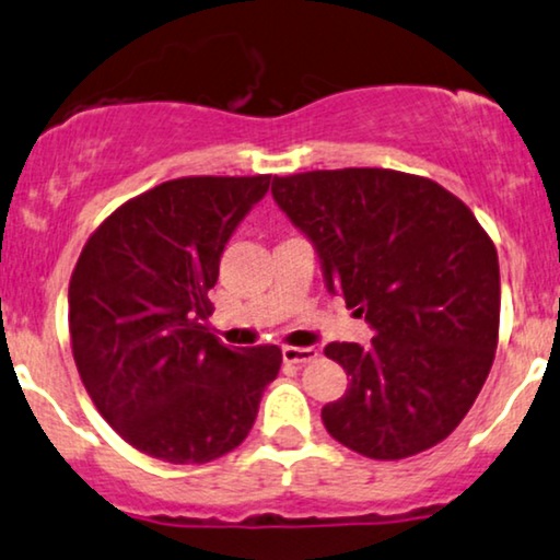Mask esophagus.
Returning <instances> with one entry per match:
<instances>
[{
    "instance_id": "obj_1",
    "label": "esophagus",
    "mask_w": 560,
    "mask_h": 560,
    "mask_svg": "<svg viewBox=\"0 0 560 560\" xmlns=\"http://www.w3.org/2000/svg\"><path fill=\"white\" fill-rule=\"evenodd\" d=\"M316 358H318L316 347H282V360L290 362V365H306V362Z\"/></svg>"
}]
</instances>
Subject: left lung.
<instances>
[{"mask_svg":"<svg viewBox=\"0 0 560 560\" xmlns=\"http://www.w3.org/2000/svg\"><path fill=\"white\" fill-rule=\"evenodd\" d=\"M272 198L316 246L329 293L365 316L370 347L331 342L350 375L326 432L373 460L430 450L463 422L499 339V257L463 200L394 170L272 179Z\"/></svg>","mask_w":560,"mask_h":560,"instance_id":"obj_1","label":"left lung"}]
</instances>
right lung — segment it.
I'll use <instances>...</instances> for the list:
<instances>
[{
    "label": "right lung",
    "instance_id": "1",
    "mask_svg": "<svg viewBox=\"0 0 560 560\" xmlns=\"http://www.w3.org/2000/svg\"><path fill=\"white\" fill-rule=\"evenodd\" d=\"M257 177H179L122 202L84 244L69 282L71 352L86 394L128 445L200 466L249 434L278 377L275 345L231 350L210 334L208 290Z\"/></svg>",
    "mask_w": 560,
    "mask_h": 560
}]
</instances>
